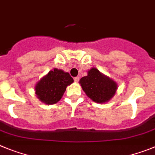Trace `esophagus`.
Masks as SVG:
<instances>
[{
    "label": "esophagus",
    "mask_w": 155,
    "mask_h": 155,
    "mask_svg": "<svg viewBox=\"0 0 155 155\" xmlns=\"http://www.w3.org/2000/svg\"><path fill=\"white\" fill-rule=\"evenodd\" d=\"M79 76L74 78V81L76 82V83H78V82H79Z\"/></svg>",
    "instance_id": "34e87169"
}]
</instances>
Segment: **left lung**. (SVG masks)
Masks as SVG:
<instances>
[{
    "instance_id": "left-lung-1",
    "label": "left lung",
    "mask_w": 155,
    "mask_h": 155,
    "mask_svg": "<svg viewBox=\"0 0 155 155\" xmlns=\"http://www.w3.org/2000/svg\"><path fill=\"white\" fill-rule=\"evenodd\" d=\"M79 83L87 97L100 104L111 100L118 89V85L114 80L102 74L96 68L89 70L87 76L82 77Z\"/></svg>"
}]
</instances>
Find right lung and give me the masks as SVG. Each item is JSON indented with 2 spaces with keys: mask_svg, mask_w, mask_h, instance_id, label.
<instances>
[{
  "mask_svg": "<svg viewBox=\"0 0 155 155\" xmlns=\"http://www.w3.org/2000/svg\"><path fill=\"white\" fill-rule=\"evenodd\" d=\"M73 82L69 73L54 68L36 84L35 93L40 101L54 104L61 100L66 87Z\"/></svg>",
  "mask_w": 155,
  "mask_h": 155,
  "instance_id": "right-lung-1",
  "label": "right lung"
}]
</instances>
